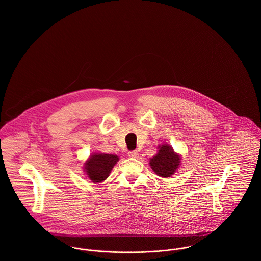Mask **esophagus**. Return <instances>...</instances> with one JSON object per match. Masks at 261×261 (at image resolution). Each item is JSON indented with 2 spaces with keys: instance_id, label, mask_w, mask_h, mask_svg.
Listing matches in <instances>:
<instances>
[{
  "instance_id": "34e87169",
  "label": "esophagus",
  "mask_w": 261,
  "mask_h": 261,
  "mask_svg": "<svg viewBox=\"0 0 261 261\" xmlns=\"http://www.w3.org/2000/svg\"><path fill=\"white\" fill-rule=\"evenodd\" d=\"M128 155L130 158H138L139 156V151L138 150H132L128 152Z\"/></svg>"
}]
</instances>
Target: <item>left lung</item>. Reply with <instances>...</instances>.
<instances>
[{
	"label": "left lung",
	"instance_id": "obj_1",
	"mask_svg": "<svg viewBox=\"0 0 261 261\" xmlns=\"http://www.w3.org/2000/svg\"><path fill=\"white\" fill-rule=\"evenodd\" d=\"M181 156L167 145L160 146L159 152L150 159L149 165L153 172L163 178L171 177L179 168Z\"/></svg>",
	"mask_w": 261,
	"mask_h": 261
}]
</instances>
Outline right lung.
Returning a JSON list of instances; mask_svg holds the SVG:
<instances>
[{"label": "right lung", "instance_id": "right-lung-1", "mask_svg": "<svg viewBox=\"0 0 261 261\" xmlns=\"http://www.w3.org/2000/svg\"><path fill=\"white\" fill-rule=\"evenodd\" d=\"M117 161L118 156L114 154L94 153L85 163L84 168L88 178L93 183H100L110 176V173Z\"/></svg>", "mask_w": 261, "mask_h": 261}]
</instances>
